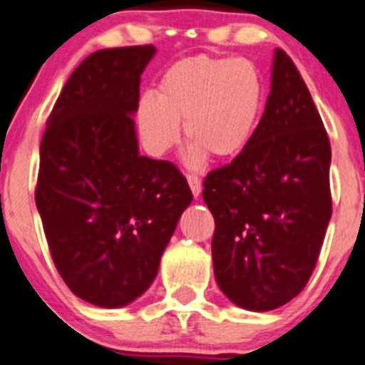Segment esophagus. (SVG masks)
I'll return each instance as SVG.
<instances>
[{"label": "esophagus", "instance_id": "obj_1", "mask_svg": "<svg viewBox=\"0 0 365 365\" xmlns=\"http://www.w3.org/2000/svg\"><path fill=\"white\" fill-rule=\"evenodd\" d=\"M187 182H189V187H190V190H192L194 198H198L200 192H202V180H200L198 176L189 175L187 176Z\"/></svg>", "mask_w": 365, "mask_h": 365}]
</instances>
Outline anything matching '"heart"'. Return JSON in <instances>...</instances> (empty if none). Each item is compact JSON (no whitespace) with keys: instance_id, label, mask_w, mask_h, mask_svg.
I'll list each match as a JSON object with an SVG mask.
<instances>
[{"instance_id":"1","label":"heart","mask_w":365,"mask_h":365,"mask_svg":"<svg viewBox=\"0 0 365 365\" xmlns=\"http://www.w3.org/2000/svg\"><path fill=\"white\" fill-rule=\"evenodd\" d=\"M263 101V79L252 61L196 56L162 75L158 97L142 95L136 124L145 149L162 156L180 140L183 122L187 162L198 167L207 155L227 160L247 148Z\"/></svg>"}]
</instances>
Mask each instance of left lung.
<instances>
[{"instance_id":"obj_1","label":"left lung","mask_w":365,"mask_h":365,"mask_svg":"<svg viewBox=\"0 0 365 365\" xmlns=\"http://www.w3.org/2000/svg\"><path fill=\"white\" fill-rule=\"evenodd\" d=\"M331 148L292 59L275 48L270 95L247 148L209 173L217 286L234 304L270 312L297 297L331 217Z\"/></svg>"}]
</instances>
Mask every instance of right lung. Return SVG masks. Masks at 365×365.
Returning a JSON list of instances; mask_svg holds the SVG:
<instances>
[{
  "instance_id": "right-lung-1",
  "label": "right lung",
  "mask_w": 365,
  "mask_h": 365,
  "mask_svg": "<svg viewBox=\"0 0 365 365\" xmlns=\"http://www.w3.org/2000/svg\"><path fill=\"white\" fill-rule=\"evenodd\" d=\"M156 48L98 50L64 84L39 148L36 205L50 254L77 297H140L192 192L171 162L138 153L133 115Z\"/></svg>"
}]
</instances>
